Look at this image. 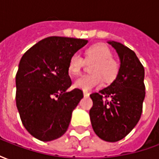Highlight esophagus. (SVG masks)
I'll list each match as a JSON object with an SVG mask.
<instances>
[{"mask_svg":"<svg viewBox=\"0 0 159 159\" xmlns=\"http://www.w3.org/2000/svg\"><path fill=\"white\" fill-rule=\"evenodd\" d=\"M83 95H84V96H89V93H88L87 91H83Z\"/></svg>","mask_w":159,"mask_h":159,"instance_id":"34e87169","label":"esophagus"}]
</instances>
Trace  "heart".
<instances>
[{
    "label": "heart",
    "mask_w": 159,
    "mask_h": 159,
    "mask_svg": "<svg viewBox=\"0 0 159 159\" xmlns=\"http://www.w3.org/2000/svg\"><path fill=\"white\" fill-rule=\"evenodd\" d=\"M86 59L93 60L95 63L92 66L93 73L80 76L74 82V87L83 91H89L103 83V76L106 81L110 82L115 79L119 70V63L112 58L110 48L102 43L91 46L87 49ZM83 59L78 53L70 56L68 62L69 72L76 76L81 72L83 66Z\"/></svg>",
    "instance_id": "obj_1"
}]
</instances>
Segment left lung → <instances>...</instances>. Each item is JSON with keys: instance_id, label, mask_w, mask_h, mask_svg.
Segmentation results:
<instances>
[{"instance_id": "1", "label": "left lung", "mask_w": 159, "mask_h": 159, "mask_svg": "<svg viewBox=\"0 0 159 159\" xmlns=\"http://www.w3.org/2000/svg\"><path fill=\"white\" fill-rule=\"evenodd\" d=\"M120 59L116 79L99 93L90 94L93 107L89 111L94 133L101 140H122L135 127L141 116L145 99V70L135 52L122 43L108 41ZM110 98L109 101L103 100Z\"/></svg>"}]
</instances>
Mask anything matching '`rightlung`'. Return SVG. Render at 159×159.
I'll return each mask as SVG.
<instances>
[{"mask_svg": "<svg viewBox=\"0 0 159 159\" xmlns=\"http://www.w3.org/2000/svg\"><path fill=\"white\" fill-rule=\"evenodd\" d=\"M88 40L50 36L25 52L16 74V105L23 125L42 141L61 137L69 127L71 114L83 99L78 89L67 91L71 80L70 56Z\"/></svg>", "mask_w": 159, "mask_h": 159, "instance_id": "add662e5", "label": "right lung"}]
</instances>
